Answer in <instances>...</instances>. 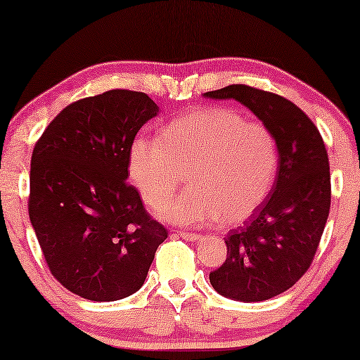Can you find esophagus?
<instances>
[{"label":"esophagus","instance_id":"obj_1","mask_svg":"<svg viewBox=\"0 0 360 360\" xmlns=\"http://www.w3.org/2000/svg\"><path fill=\"white\" fill-rule=\"evenodd\" d=\"M179 236H180L181 239H185V240H191V243H193V240L201 239L200 234H196V233H185V231H180Z\"/></svg>","mask_w":360,"mask_h":360}]
</instances>
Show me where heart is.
Wrapping results in <instances>:
<instances>
[{
	"label": "heart",
	"instance_id": "1",
	"mask_svg": "<svg viewBox=\"0 0 360 360\" xmlns=\"http://www.w3.org/2000/svg\"><path fill=\"white\" fill-rule=\"evenodd\" d=\"M277 137L262 122L211 106L170 122L162 137H137L129 174L152 208L165 205L190 174L191 188L160 216L181 226L236 224L267 198L278 170Z\"/></svg>",
	"mask_w": 360,
	"mask_h": 360
}]
</instances>
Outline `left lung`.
<instances>
[{
    "label": "left lung",
    "mask_w": 360,
    "mask_h": 360,
    "mask_svg": "<svg viewBox=\"0 0 360 360\" xmlns=\"http://www.w3.org/2000/svg\"><path fill=\"white\" fill-rule=\"evenodd\" d=\"M249 108L277 137L278 174L270 196L224 239L228 257L210 274L216 292L264 302L292 288L311 265L331 206L326 146L313 121L287 98L249 85L205 93Z\"/></svg>",
    "instance_id": "obj_1"
}]
</instances>
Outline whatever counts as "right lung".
<instances>
[{
    "mask_svg": "<svg viewBox=\"0 0 360 360\" xmlns=\"http://www.w3.org/2000/svg\"><path fill=\"white\" fill-rule=\"evenodd\" d=\"M157 112L146 93L110 90L63 108L34 146L29 218L51 274L78 297L136 293L169 234L126 181L134 137Z\"/></svg>",
    "mask_w": 360,
    "mask_h": 360,
    "instance_id": "right-lung-1",
    "label": "right lung"
}]
</instances>
